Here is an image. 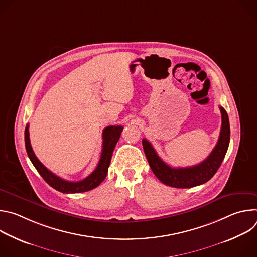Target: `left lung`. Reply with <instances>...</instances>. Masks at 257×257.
I'll return each instance as SVG.
<instances>
[{
    "label": "left lung",
    "mask_w": 257,
    "mask_h": 257,
    "mask_svg": "<svg viewBox=\"0 0 257 257\" xmlns=\"http://www.w3.org/2000/svg\"><path fill=\"white\" fill-rule=\"evenodd\" d=\"M222 113V128L216 145L210 155L200 164L188 168H172L158 156L153 145L142 139L144 154L152 171L164 184L175 188H191L210 180L221 167L230 143V122L226 109L219 106Z\"/></svg>",
    "instance_id": "obj_1"
}]
</instances>
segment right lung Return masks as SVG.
<instances>
[{
    "label": "right lung",
    "mask_w": 257,
    "mask_h": 257,
    "mask_svg": "<svg viewBox=\"0 0 257 257\" xmlns=\"http://www.w3.org/2000/svg\"><path fill=\"white\" fill-rule=\"evenodd\" d=\"M29 125L27 124L25 127V149L28 155L29 160L31 161L34 168L38 170L40 175L44 178V180L48 183V184L53 187L54 189L62 192V193H81L86 192L89 190L94 189L97 187L100 183L104 180L107 174V170L109 167V163H111L112 155L115 150V146L121 136V133L123 131L122 126H107L102 131V151L100 160L98 162L97 167L95 170L85 179L78 181V182H70L66 181L58 176H56L54 173H52L50 170H48L40 161L35 157L30 140H29V131H28Z\"/></svg>",
    "instance_id": "add662e5"
}]
</instances>
